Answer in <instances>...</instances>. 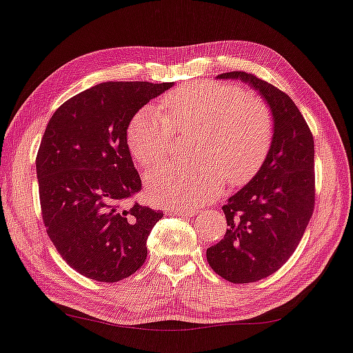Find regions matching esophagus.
I'll return each instance as SVG.
<instances>
[{
  "label": "esophagus",
  "instance_id": "34e87169",
  "mask_svg": "<svg viewBox=\"0 0 353 353\" xmlns=\"http://www.w3.org/2000/svg\"><path fill=\"white\" fill-rule=\"evenodd\" d=\"M172 212L174 214H179V216H194V214H197V210L196 208H176L172 210Z\"/></svg>",
  "mask_w": 353,
  "mask_h": 353
}]
</instances>
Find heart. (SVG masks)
Wrapping results in <instances>:
<instances>
[{
	"instance_id": "b5f03b06",
	"label": "heart",
	"mask_w": 353,
	"mask_h": 353,
	"mask_svg": "<svg viewBox=\"0 0 353 353\" xmlns=\"http://www.w3.org/2000/svg\"><path fill=\"white\" fill-rule=\"evenodd\" d=\"M162 110L141 108L128 123L127 143L134 161L151 167L170 147L172 128L196 130L190 163H165L147 176L148 197L157 205L190 206L223 190L250 182L272 142V116L266 103L222 82H191L165 96Z\"/></svg>"
}]
</instances>
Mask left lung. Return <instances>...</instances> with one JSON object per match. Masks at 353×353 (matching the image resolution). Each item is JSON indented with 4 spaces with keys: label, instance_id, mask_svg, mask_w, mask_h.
I'll return each instance as SVG.
<instances>
[{
    "label": "left lung",
    "instance_id": "obj_1",
    "mask_svg": "<svg viewBox=\"0 0 353 353\" xmlns=\"http://www.w3.org/2000/svg\"><path fill=\"white\" fill-rule=\"evenodd\" d=\"M219 79L241 81L257 90L271 110L272 142L263 165L223 205L225 237L206 250L212 271L231 283H252L286 263L314 212V137L294 101L246 72Z\"/></svg>",
    "mask_w": 353,
    "mask_h": 353
}]
</instances>
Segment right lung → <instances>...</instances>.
Returning a JSON list of instances; mask_svg holds the SVG:
<instances>
[{"instance_id": "right-lung-1", "label": "right lung", "mask_w": 353, "mask_h": 353, "mask_svg": "<svg viewBox=\"0 0 353 353\" xmlns=\"http://www.w3.org/2000/svg\"><path fill=\"white\" fill-rule=\"evenodd\" d=\"M172 85L102 82L65 101L47 123L37 156L43 220L61 257L87 279L119 281L147 259V239L163 212L122 206L142 188L127 128Z\"/></svg>"}]
</instances>
